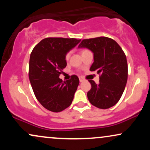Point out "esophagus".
<instances>
[{
    "mask_svg": "<svg viewBox=\"0 0 150 150\" xmlns=\"http://www.w3.org/2000/svg\"><path fill=\"white\" fill-rule=\"evenodd\" d=\"M79 79H80V82H83V81H84V78L82 77H79Z\"/></svg>",
    "mask_w": 150,
    "mask_h": 150,
    "instance_id": "1",
    "label": "esophagus"
}]
</instances>
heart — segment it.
Returning a JSON list of instances; mask_svg holds the SVG:
<instances>
[{"instance_id": "1", "label": "heart", "mask_w": 150, "mask_h": 150, "mask_svg": "<svg viewBox=\"0 0 150 150\" xmlns=\"http://www.w3.org/2000/svg\"><path fill=\"white\" fill-rule=\"evenodd\" d=\"M87 51H89L87 49H82V51H81V54H83V53L87 52ZM69 57H70V53H68L66 54V56H65V58H66V60H68V58H69Z\"/></svg>"}]
</instances>
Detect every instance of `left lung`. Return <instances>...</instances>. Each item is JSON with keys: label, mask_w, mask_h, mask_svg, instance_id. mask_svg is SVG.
<instances>
[{"label": "left lung", "mask_w": 150, "mask_h": 150, "mask_svg": "<svg viewBox=\"0 0 150 150\" xmlns=\"http://www.w3.org/2000/svg\"><path fill=\"white\" fill-rule=\"evenodd\" d=\"M78 48H87L94 53L90 71L100 75L99 83L89 80L92 88L87 92L89 102L96 107L106 109L117 104L128 80L125 54L118 43L111 38L100 37L83 39Z\"/></svg>", "instance_id": "left-lung-1"}]
</instances>
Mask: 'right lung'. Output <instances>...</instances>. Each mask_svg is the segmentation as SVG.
Listing matches in <instances>:
<instances>
[{
    "mask_svg": "<svg viewBox=\"0 0 150 150\" xmlns=\"http://www.w3.org/2000/svg\"><path fill=\"white\" fill-rule=\"evenodd\" d=\"M80 41L75 38H46L31 53V85L37 100L49 111L60 112L72 104L80 82L78 77L72 75L70 80L63 82L59 75L67 65L65 55Z\"/></svg>",
    "mask_w": 150,
    "mask_h": 150,
    "instance_id": "1",
    "label": "right lung"
}]
</instances>
